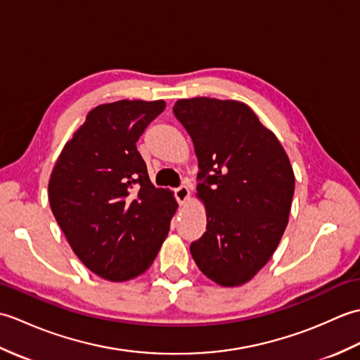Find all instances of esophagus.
I'll return each instance as SVG.
<instances>
[{"label": "esophagus", "mask_w": 360, "mask_h": 360, "mask_svg": "<svg viewBox=\"0 0 360 360\" xmlns=\"http://www.w3.org/2000/svg\"><path fill=\"white\" fill-rule=\"evenodd\" d=\"M190 196V188L187 186H179L174 188V198L179 204H184Z\"/></svg>", "instance_id": "obj_1"}]
</instances>
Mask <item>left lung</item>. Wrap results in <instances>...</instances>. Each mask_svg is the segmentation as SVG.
<instances>
[{
    "label": "left lung",
    "instance_id": "obj_1",
    "mask_svg": "<svg viewBox=\"0 0 360 360\" xmlns=\"http://www.w3.org/2000/svg\"><path fill=\"white\" fill-rule=\"evenodd\" d=\"M173 114L193 141L207 213L190 252L205 277L240 286L269 262L288 226L295 184L289 158L241 102L182 98Z\"/></svg>",
    "mask_w": 360,
    "mask_h": 360
}]
</instances>
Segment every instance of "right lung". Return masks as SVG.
<instances>
[{"label": "right lung", "instance_id": "right-lung-1", "mask_svg": "<svg viewBox=\"0 0 360 360\" xmlns=\"http://www.w3.org/2000/svg\"><path fill=\"white\" fill-rule=\"evenodd\" d=\"M164 101L98 105L65 145L49 179V204L75 255L110 281L155 262L178 204L156 188L136 142Z\"/></svg>", "mask_w": 360, "mask_h": 360}]
</instances>
